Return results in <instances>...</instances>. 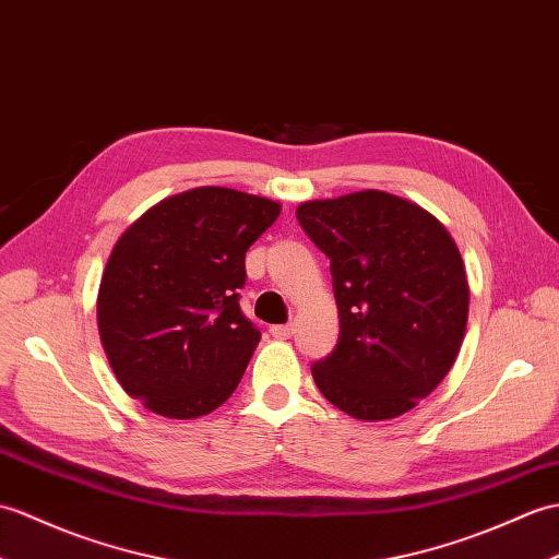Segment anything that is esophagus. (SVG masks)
Here are the masks:
<instances>
[{"instance_id":"obj_1","label":"esophagus","mask_w":559,"mask_h":559,"mask_svg":"<svg viewBox=\"0 0 559 559\" xmlns=\"http://www.w3.org/2000/svg\"><path fill=\"white\" fill-rule=\"evenodd\" d=\"M293 333H295V323H281V326H271V335H274V338H281V341L290 338Z\"/></svg>"}]
</instances>
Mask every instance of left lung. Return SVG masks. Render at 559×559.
I'll list each match as a JSON object with an SVG mask.
<instances>
[{"label":"left lung","instance_id":"left-lung-1","mask_svg":"<svg viewBox=\"0 0 559 559\" xmlns=\"http://www.w3.org/2000/svg\"><path fill=\"white\" fill-rule=\"evenodd\" d=\"M331 259L341 335L311 365L331 405L361 421L395 419L436 391L462 347L469 283L440 221L397 194L349 192L297 206Z\"/></svg>","mask_w":559,"mask_h":559}]
</instances>
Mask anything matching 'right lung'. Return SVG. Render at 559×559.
<instances>
[{
	"label": "right lung",
	"mask_w": 559,
	"mask_h": 559,
	"mask_svg": "<svg viewBox=\"0 0 559 559\" xmlns=\"http://www.w3.org/2000/svg\"><path fill=\"white\" fill-rule=\"evenodd\" d=\"M281 204L192 188L142 214L116 240L97 326L123 391L168 419H198L236 391L262 333L240 311L245 252Z\"/></svg>",
	"instance_id": "add662e5"
}]
</instances>
